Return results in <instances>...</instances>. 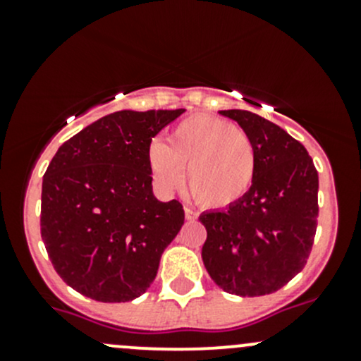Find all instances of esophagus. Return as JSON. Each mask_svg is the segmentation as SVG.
I'll list each match as a JSON object with an SVG mask.
<instances>
[{"instance_id":"obj_1","label":"esophagus","mask_w":361,"mask_h":361,"mask_svg":"<svg viewBox=\"0 0 361 361\" xmlns=\"http://www.w3.org/2000/svg\"><path fill=\"white\" fill-rule=\"evenodd\" d=\"M185 218H187V221H194L197 220V213L194 209H190V207H185Z\"/></svg>"}]
</instances>
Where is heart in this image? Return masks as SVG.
Returning a JSON list of instances; mask_svg holds the SVG:
<instances>
[{
  "mask_svg": "<svg viewBox=\"0 0 361 361\" xmlns=\"http://www.w3.org/2000/svg\"><path fill=\"white\" fill-rule=\"evenodd\" d=\"M147 164L155 187L164 194L187 185L206 207H228L246 197L258 171V154L248 133L228 120L195 115L167 134V145L152 141Z\"/></svg>",
  "mask_w": 361,
  "mask_h": 361,
  "instance_id": "heart-1",
  "label": "heart"
}]
</instances>
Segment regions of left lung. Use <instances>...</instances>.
I'll use <instances>...</instances> for the list:
<instances>
[{"instance_id": "left-lung-1", "label": "left lung", "mask_w": 361, "mask_h": 361, "mask_svg": "<svg viewBox=\"0 0 361 361\" xmlns=\"http://www.w3.org/2000/svg\"><path fill=\"white\" fill-rule=\"evenodd\" d=\"M257 147L251 190L225 209L199 216L207 238L202 262L224 292H278L304 269L318 225V171L304 145L257 113L224 110Z\"/></svg>"}]
</instances>
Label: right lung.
I'll return each instance as SVG.
<instances>
[{"label":"right lung","instance_id":"1","mask_svg":"<svg viewBox=\"0 0 361 361\" xmlns=\"http://www.w3.org/2000/svg\"><path fill=\"white\" fill-rule=\"evenodd\" d=\"M185 110H122L87 126L57 150L42 185V239L57 274L99 302L150 288L183 206L152 190L147 148Z\"/></svg>","mask_w":361,"mask_h":361}]
</instances>
